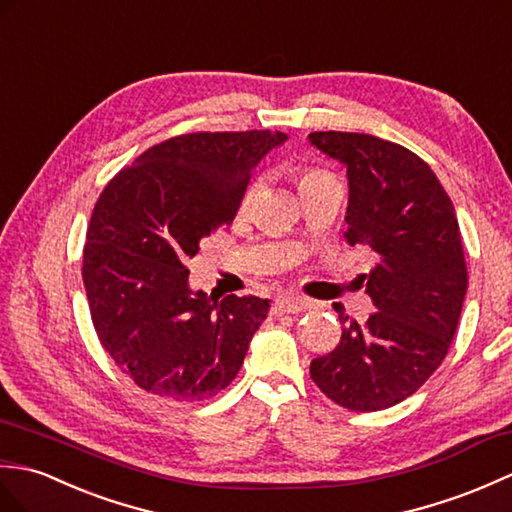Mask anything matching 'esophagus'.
Returning <instances> with one entry per match:
<instances>
[{"label":"esophagus","instance_id":"34e87169","mask_svg":"<svg viewBox=\"0 0 512 512\" xmlns=\"http://www.w3.org/2000/svg\"><path fill=\"white\" fill-rule=\"evenodd\" d=\"M311 302L302 298V295H280L274 304V313H300L306 311Z\"/></svg>","mask_w":512,"mask_h":512}]
</instances>
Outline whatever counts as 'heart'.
Masks as SVG:
<instances>
[{
	"label": "heart",
	"instance_id": "obj_1",
	"mask_svg": "<svg viewBox=\"0 0 512 512\" xmlns=\"http://www.w3.org/2000/svg\"><path fill=\"white\" fill-rule=\"evenodd\" d=\"M326 177H333V175H331V173H326V170L309 168V170H304L300 186H302V188H306L309 184H315V181L326 179ZM260 190H263V177H256V179L249 181L247 188L243 190V197H241V210H247V208H252V206H254V201H256V197L260 195Z\"/></svg>",
	"mask_w": 512,
	"mask_h": 512
}]
</instances>
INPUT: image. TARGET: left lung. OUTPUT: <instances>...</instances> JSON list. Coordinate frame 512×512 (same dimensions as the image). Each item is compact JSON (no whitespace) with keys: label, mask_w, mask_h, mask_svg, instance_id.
<instances>
[{"label":"left lung","mask_w":512,"mask_h":512,"mask_svg":"<svg viewBox=\"0 0 512 512\" xmlns=\"http://www.w3.org/2000/svg\"><path fill=\"white\" fill-rule=\"evenodd\" d=\"M309 142L346 166V241L379 256L363 276L377 311L359 324L335 304L342 339L311 361V379L346 410H385L434 374L456 335L469 285L456 208L401 144L342 131H315Z\"/></svg>","instance_id":"8db88e82"}]
</instances>
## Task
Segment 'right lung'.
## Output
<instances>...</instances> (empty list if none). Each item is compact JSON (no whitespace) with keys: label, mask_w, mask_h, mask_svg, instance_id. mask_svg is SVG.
Returning a JSON list of instances; mask_svg holds the SVG:
<instances>
[{"label":"right lung","mask_w":512,"mask_h":512,"mask_svg":"<svg viewBox=\"0 0 512 512\" xmlns=\"http://www.w3.org/2000/svg\"><path fill=\"white\" fill-rule=\"evenodd\" d=\"M287 133H186L151 146L113 177L83 252L102 348L142 390L203 401L232 383L269 300L192 291L188 258L234 221L252 170Z\"/></svg>","instance_id":"1"}]
</instances>
